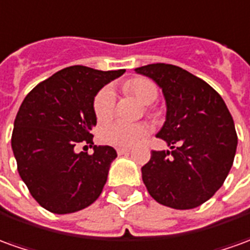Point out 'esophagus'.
<instances>
[{"mask_svg": "<svg viewBox=\"0 0 250 250\" xmlns=\"http://www.w3.org/2000/svg\"><path fill=\"white\" fill-rule=\"evenodd\" d=\"M118 154L119 156H122V154H127V153H130V149L128 147H118Z\"/></svg>", "mask_w": 250, "mask_h": 250, "instance_id": "34e87169", "label": "esophagus"}]
</instances>
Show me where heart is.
Segmentation results:
<instances>
[{"label":"heart","instance_id":"b5f03b06","mask_svg":"<svg viewBox=\"0 0 250 250\" xmlns=\"http://www.w3.org/2000/svg\"><path fill=\"white\" fill-rule=\"evenodd\" d=\"M125 90L144 105L153 104L159 97V89L156 83L145 78H134L131 81L125 82ZM115 103H116L115 93L109 86H105L97 93L93 103V111L98 122H106L113 116ZM146 132L147 125L144 123L113 122L101 128L100 139L104 144H108L112 146L130 147L135 145L142 137H145Z\"/></svg>","mask_w":250,"mask_h":250}]
</instances>
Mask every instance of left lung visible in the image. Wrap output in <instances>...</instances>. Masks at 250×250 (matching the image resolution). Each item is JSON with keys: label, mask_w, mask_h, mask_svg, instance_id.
I'll return each instance as SVG.
<instances>
[{"label": "left lung", "mask_w": 250, "mask_h": 250, "mask_svg": "<svg viewBox=\"0 0 250 250\" xmlns=\"http://www.w3.org/2000/svg\"><path fill=\"white\" fill-rule=\"evenodd\" d=\"M135 72L163 90L167 113L157 137L171 150H152L142 181L157 203L191 209L208 201L230 172L237 150L235 125L223 98L203 79L172 64Z\"/></svg>", "instance_id": "1"}]
</instances>
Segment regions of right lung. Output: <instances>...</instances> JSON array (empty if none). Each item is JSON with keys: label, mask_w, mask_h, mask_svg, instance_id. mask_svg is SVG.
Wrapping results in <instances>:
<instances>
[{"label": "right lung", "mask_w": 250, "mask_h": 250, "mask_svg": "<svg viewBox=\"0 0 250 250\" xmlns=\"http://www.w3.org/2000/svg\"><path fill=\"white\" fill-rule=\"evenodd\" d=\"M123 74L125 69L67 67L37 84L20 105L12 150L20 178L45 209L72 213L101 194L118 154L112 146L93 144V103L106 83ZM81 142L90 143L95 153L76 154L75 145Z\"/></svg>", "instance_id": "obj_1"}]
</instances>
